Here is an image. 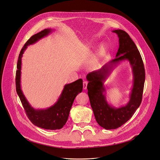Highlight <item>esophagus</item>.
<instances>
[{
	"mask_svg": "<svg viewBox=\"0 0 160 160\" xmlns=\"http://www.w3.org/2000/svg\"><path fill=\"white\" fill-rule=\"evenodd\" d=\"M87 86H88V82L84 81L83 82V89L86 90L87 89Z\"/></svg>",
	"mask_w": 160,
	"mask_h": 160,
	"instance_id": "34e87169",
	"label": "esophagus"
}]
</instances>
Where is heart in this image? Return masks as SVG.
I'll use <instances>...</instances> for the list:
<instances>
[{
  "mask_svg": "<svg viewBox=\"0 0 160 160\" xmlns=\"http://www.w3.org/2000/svg\"><path fill=\"white\" fill-rule=\"evenodd\" d=\"M107 49H108L107 46H106L104 44H102L100 46L98 53H97V58H96V62H98L100 60V59H101L103 57H104L106 52H107Z\"/></svg>",
  "mask_w": 160,
  "mask_h": 160,
  "instance_id": "heart-1",
  "label": "heart"
}]
</instances>
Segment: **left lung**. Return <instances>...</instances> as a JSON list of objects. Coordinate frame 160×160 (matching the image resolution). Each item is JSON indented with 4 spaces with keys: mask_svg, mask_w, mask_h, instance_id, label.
Returning <instances> with one entry per match:
<instances>
[{
    "mask_svg": "<svg viewBox=\"0 0 160 160\" xmlns=\"http://www.w3.org/2000/svg\"><path fill=\"white\" fill-rule=\"evenodd\" d=\"M112 32L117 33L119 38L116 58L86 76L88 95L95 119L100 127L107 130L120 127L132 117L141 103L145 82L144 63L135 44L125 31L115 30ZM126 59L129 61L132 68L133 88L129 103L123 107L115 108L106 100L103 82L119 61Z\"/></svg>",
    "mask_w": 160,
    "mask_h": 160,
    "instance_id": "1",
    "label": "left lung"
}]
</instances>
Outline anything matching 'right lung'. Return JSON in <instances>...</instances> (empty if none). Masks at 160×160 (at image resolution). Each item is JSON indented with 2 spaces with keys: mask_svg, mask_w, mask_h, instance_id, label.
I'll return each instance as SVG.
<instances>
[{
  "mask_svg": "<svg viewBox=\"0 0 160 160\" xmlns=\"http://www.w3.org/2000/svg\"><path fill=\"white\" fill-rule=\"evenodd\" d=\"M51 29H44L35 34L27 41L18 57L16 72V90L19 96L26 114L34 125L46 130H59L68 119L69 112L76 97L82 91V80L79 79L72 83L65 85L58 101L46 109H34L26 99L21 89L22 58L27 46L34 44L51 32Z\"/></svg>",
  "mask_w": 160,
  "mask_h": 160,
  "instance_id": "1",
  "label": "right lung"
}]
</instances>
